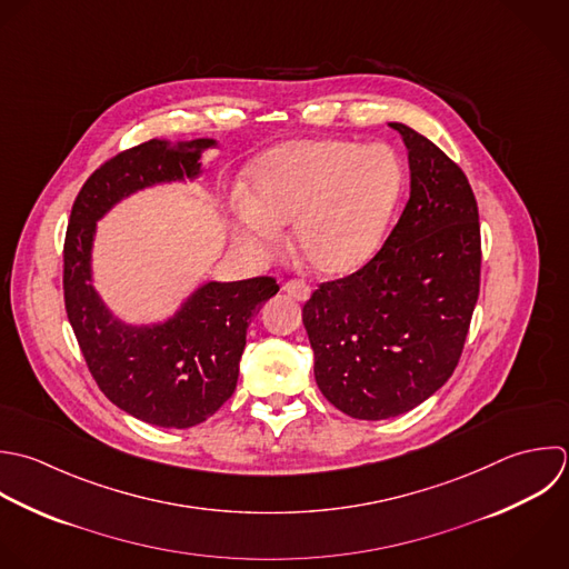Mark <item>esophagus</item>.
Segmentation results:
<instances>
[{
    "label": "esophagus",
    "mask_w": 569,
    "mask_h": 569,
    "mask_svg": "<svg viewBox=\"0 0 569 569\" xmlns=\"http://www.w3.org/2000/svg\"><path fill=\"white\" fill-rule=\"evenodd\" d=\"M283 292H288L297 301H306L310 297V286L306 281H301V279H290V281L283 283Z\"/></svg>",
    "instance_id": "esophagus-1"
}]
</instances>
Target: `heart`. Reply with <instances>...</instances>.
Returning <instances> with one entry per match:
<instances>
[{
	"label": "heart",
	"mask_w": 569,
	"mask_h": 569,
	"mask_svg": "<svg viewBox=\"0 0 569 569\" xmlns=\"http://www.w3.org/2000/svg\"><path fill=\"white\" fill-rule=\"evenodd\" d=\"M254 199H234V234L254 254L281 246L277 223H295L299 254L319 272L343 274L379 248L403 188V168L386 143L299 139L254 168Z\"/></svg>",
	"instance_id": "1"
}]
</instances>
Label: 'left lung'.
Instances as JSON below:
<instances>
[{
    "mask_svg": "<svg viewBox=\"0 0 569 569\" xmlns=\"http://www.w3.org/2000/svg\"><path fill=\"white\" fill-rule=\"evenodd\" d=\"M406 141L410 199L381 250L323 281L303 306L315 379L343 415L399 417L459 366L481 286L479 206L466 172L430 139Z\"/></svg>",
    "mask_w": 569,
    "mask_h": 569,
    "instance_id": "8db88e82",
    "label": "left lung"
}]
</instances>
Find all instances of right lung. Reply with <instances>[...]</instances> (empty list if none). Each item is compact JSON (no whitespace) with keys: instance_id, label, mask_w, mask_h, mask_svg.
<instances>
[{"instance_id":"obj_1","label":"right lung","mask_w":569,"mask_h":569,"mask_svg":"<svg viewBox=\"0 0 569 569\" xmlns=\"http://www.w3.org/2000/svg\"><path fill=\"white\" fill-rule=\"evenodd\" d=\"M212 139L143 141L103 161L81 186L63 239V303L99 390L123 412L159 428H192L234 392L246 330L279 292L274 277L206 283L163 326L112 319L90 283L94 221L119 199L159 181L199 174Z\"/></svg>"}]
</instances>
